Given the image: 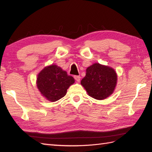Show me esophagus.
<instances>
[{"instance_id":"esophagus-1","label":"esophagus","mask_w":152,"mask_h":152,"mask_svg":"<svg viewBox=\"0 0 152 152\" xmlns=\"http://www.w3.org/2000/svg\"><path fill=\"white\" fill-rule=\"evenodd\" d=\"M74 78L78 82H79L80 81V76H74Z\"/></svg>"}]
</instances>
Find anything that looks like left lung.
I'll return each mask as SVG.
<instances>
[{"instance_id": "left-lung-1", "label": "left lung", "mask_w": 152, "mask_h": 152, "mask_svg": "<svg viewBox=\"0 0 152 152\" xmlns=\"http://www.w3.org/2000/svg\"><path fill=\"white\" fill-rule=\"evenodd\" d=\"M117 81V74L113 68L96 63L87 68L81 85L89 96L103 100L114 93Z\"/></svg>"}]
</instances>
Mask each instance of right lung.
Returning <instances> with one entry per match:
<instances>
[{
  "mask_svg": "<svg viewBox=\"0 0 152 152\" xmlns=\"http://www.w3.org/2000/svg\"><path fill=\"white\" fill-rule=\"evenodd\" d=\"M75 82L72 76L56 64L44 67L37 78V86L42 96L56 102L66 94L67 89Z\"/></svg>",
  "mask_w": 152,
  "mask_h": 152,
  "instance_id": "right-lung-1",
  "label": "right lung"
}]
</instances>
